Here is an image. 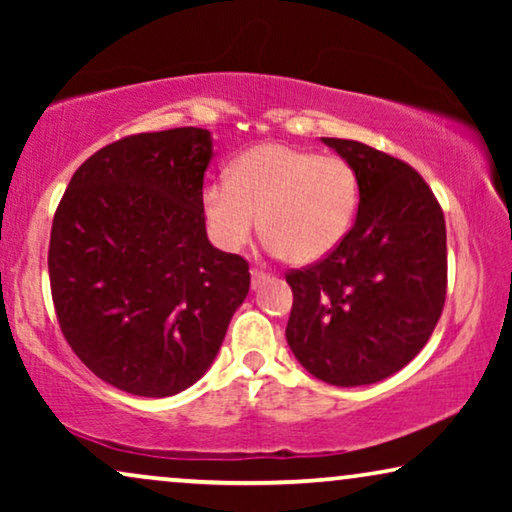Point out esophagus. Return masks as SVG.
Segmentation results:
<instances>
[{"label": "esophagus", "instance_id": "1", "mask_svg": "<svg viewBox=\"0 0 512 512\" xmlns=\"http://www.w3.org/2000/svg\"><path fill=\"white\" fill-rule=\"evenodd\" d=\"M265 279H268V275H265V272L251 270V289H258V286H261Z\"/></svg>", "mask_w": 512, "mask_h": 512}]
</instances>
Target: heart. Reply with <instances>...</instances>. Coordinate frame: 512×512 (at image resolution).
<instances>
[{"label":"heart","instance_id":"obj_1","mask_svg":"<svg viewBox=\"0 0 512 512\" xmlns=\"http://www.w3.org/2000/svg\"><path fill=\"white\" fill-rule=\"evenodd\" d=\"M359 181L340 156H314L286 144H258L202 191V216L226 254L247 247L256 221L265 247L291 265L326 258L352 228Z\"/></svg>","mask_w":512,"mask_h":512}]
</instances>
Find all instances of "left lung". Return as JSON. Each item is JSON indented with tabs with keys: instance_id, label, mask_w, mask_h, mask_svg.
Here are the masks:
<instances>
[{
	"instance_id": "obj_1",
	"label": "left lung",
	"mask_w": 512,
	"mask_h": 512,
	"mask_svg": "<svg viewBox=\"0 0 512 512\" xmlns=\"http://www.w3.org/2000/svg\"><path fill=\"white\" fill-rule=\"evenodd\" d=\"M352 165L359 212L338 249L286 275V342L307 373L333 387L394 375L422 352L447 289L443 209L426 181L387 153L321 137Z\"/></svg>"
}]
</instances>
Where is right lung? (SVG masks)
<instances>
[{"instance_id":"1","label":"right lung","mask_w":512,"mask_h":512,"mask_svg":"<svg viewBox=\"0 0 512 512\" xmlns=\"http://www.w3.org/2000/svg\"><path fill=\"white\" fill-rule=\"evenodd\" d=\"M212 132L174 128L104 146L74 172L48 277L74 354L111 387L165 398L200 380L249 293L244 258L202 216Z\"/></svg>"}]
</instances>
